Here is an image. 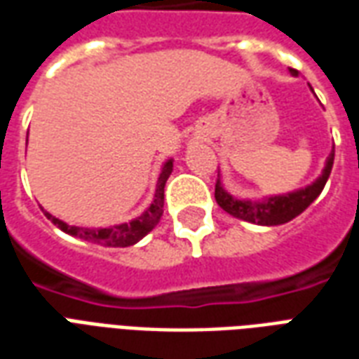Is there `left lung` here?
I'll return each instance as SVG.
<instances>
[{
  "instance_id": "left-lung-1",
  "label": "left lung",
  "mask_w": 359,
  "mask_h": 359,
  "mask_svg": "<svg viewBox=\"0 0 359 359\" xmlns=\"http://www.w3.org/2000/svg\"><path fill=\"white\" fill-rule=\"evenodd\" d=\"M290 74L298 76V71L290 69ZM311 92H313V88H311ZM332 161H334V146H332L329 157L325 159L323 171L311 184L292 190V192H286V194L264 196V198H236L225 188L223 180H221V171H219L217 184H215V202L229 215L254 223V225H285L288 221H292L294 217H298L302 211L308 210L317 196L323 192L329 175H331Z\"/></svg>"
}]
</instances>
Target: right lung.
Segmentation results:
<instances>
[{
  "label": "right lung",
  "mask_w": 359,
  "mask_h": 359,
  "mask_svg": "<svg viewBox=\"0 0 359 359\" xmlns=\"http://www.w3.org/2000/svg\"><path fill=\"white\" fill-rule=\"evenodd\" d=\"M28 142V136H27ZM172 172V157H169L163 165H161V172L156 184V194L154 200L146 210L142 211L138 217L130 219L126 223H118V225L111 226H76L67 225L65 221L53 217L51 213L43 211V215L50 219L53 225L61 229L65 234H71L74 238H82V241L92 242V244H100L105 248H126V246H134L136 242H140L148 233H151L159 219L163 215V198H165V182Z\"/></svg>",
  "instance_id": "1"
}]
</instances>
